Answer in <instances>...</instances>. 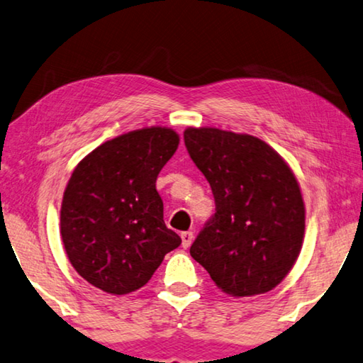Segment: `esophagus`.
I'll use <instances>...</instances> for the list:
<instances>
[{
    "instance_id": "esophagus-1",
    "label": "esophagus",
    "mask_w": 363,
    "mask_h": 363,
    "mask_svg": "<svg viewBox=\"0 0 363 363\" xmlns=\"http://www.w3.org/2000/svg\"><path fill=\"white\" fill-rule=\"evenodd\" d=\"M193 238H194L193 231H183V233H182V246L185 247V249H188L189 246H191Z\"/></svg>"
}]
</instances>
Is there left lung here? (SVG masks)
Listing matches in <instances>:
<instances>
[{
    "mask_svg": "<svg viewBox=\"0 0 363 363\" xmlns=\"http://www.w3.org/2000/svg\"><path fill=\"white\" fill-rule=\"evenodd\" d=\"M185 145L216 199L189 254L225 294L269 293L298 260L306 231L301 186L265 141L216 127H188Z\"/></svg>",
    "mask_w": 363,
    "mask_h": 363,
    "instance_id": "8db88e82",
    "label": "left lung"
}]
</instances>
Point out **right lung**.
Listing matches in <instances>:
<instances>
[{
  "label": "right lung",
  "instance_id": "obj_1",
  "mask_svg": "<svg viewBox=\"0 0 363 363\" xmlns=\"http://www.w3.org/2000/svg\"><path fill=\"white\" fill-rule=\"evenodd\" d=\"M178 143L174 128L145 127L104 141L77 164L64 189L59 231L69 262L94 288L133 293L182 245L165 227L156 189Z\"/></svg>",
  "mask_w": 363,
  "mask_h": 363
}]
</instances>
